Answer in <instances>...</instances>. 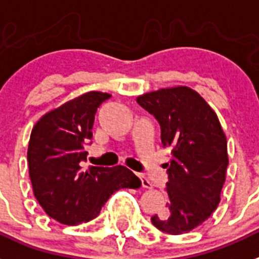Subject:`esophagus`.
Segmentation results:
<instances>
[{
    "instance_id": "1",
    "label": "esophagus",
    "mask_w": 259,
    "mask_h": 259,
    "mask_svg": "<svg viewBox=\"0 0 259 259\" xmlns=\"http://www.w3.org/2000/svg\"><path fill=\"white\" fill-rule=\"evenodd\" d=\"M139 179H140V181H142V187L145 188V189H151L152 188V183L147 179V177L144 176V175H138Z\"/></svg>"
}]
</instances>
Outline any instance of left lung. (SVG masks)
I'll return each instance as SVG.
<instances>
[{"label": "left lung", "instance_id": "left-lung-1", "mask_svg": "<svg viewBox=\"0 0 259 259\" xmlns=\"http://www.w3.org/2000/svg\"><path fill=\"white\" fill-rule=\"evenodd\" d=\"M136 102L160 124L161 144L172 157L165 164L168 202L151 221L168 234L201 225L220 204L228 168L226 136L215 112L188 87L161 89Z\"/></svg>", "mask_w": 259, "mask_h": 259}]
</instances>
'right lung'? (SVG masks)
I'll return each mask as SVG.
<instances>
[{
  "instance_id": "obj_1",
  "label": "right lung",
  "mask_w": 259,
  "mask_h": 259,
  "mask_svg": "<svg viewBox=\"0 0 259 259\" xmlns=\"http://www.w3.org/2000/svg\"><path fill=\"white\" fill-rule=\"evenodd\" d=\"M111 95L83 94L40 117L30 135L27 163L34 196L51 219L78 225L98 217L112 193L142 181L125 166L83 168L98 107Z\"/></svg>"
}]
</instances>
